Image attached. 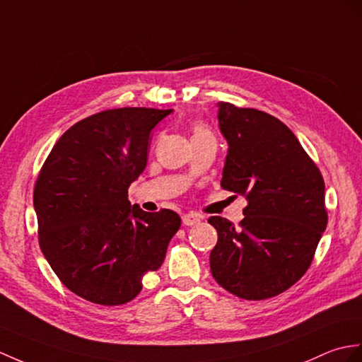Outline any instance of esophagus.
<instances>
[{"mask_svg": "<svg viewBox=\"0 0 362 362\" xmlns=\"http://www.w3.org/2000/svg\"><path fill=\"white\" fill-rule=\"evenodd\" d=\"M182 222L185 226H194V225L200 223V217L197 214H185L182 217Z\"/></svg>", "mask_w": 362, "mask_h": 362, "instance_id": "1", "label": "esophagus"}]
</instances>
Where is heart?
<instances>
[{
	"label": "heart",
	"mask_w": 362,
	"mask_h": 362,
	"mask_svg": "<svg viewBox=\"0 0 362 362\" xmlns=\"http://www.w3.org/2000/svg\"><path fill=\"white\" fill-rule=\"evenodd\" d=\"M199 136H213L206 126L204 124H196L194 128H192V137H199Z\"/></svg>",
	"instance_id": "b5f03b06"
}]
</instances>
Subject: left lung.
Returning <instances> with one entry per match:
<instances>
[{
    "instance_id": "left-lung-1",
    "label": "left lung",
    "mask_w": 362,
    "mask_h": 362,
    "mask_svg": "<svg viewBox=\"0 0 362 362\" xmlns=\"http://www.w3.org/2000/svg\"><path fill=\"white\" fill-rule=\"evenodd\" d=\"M228 141L221 187L248 200L234 226L219 216L209 255L216 282L242 299L281 295L308 270L327 226L325 185L287 126L253 107L219 103Z\"/></svg>"
}]
</instances>
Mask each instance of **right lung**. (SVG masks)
<instances>
[{
  "instance_id": "obj_1",
  "label": "right lung",
  "mask_w": 362,
  "mask_h": 362,
  "mask_svg": "<svg viewBox=\"0 0 362 362\" xmlns=\"http://www.w3.org/2000/svg\"><path fill=\"white\" fill-rule=\"evenodd\" d=\"M171 109L119 107L80 120L58 139L33 188L38 242L75 295L122 305L163 264L180 228L171 209L146 213L128 188L148 160L149 134Z\"/></svg>"
}]
</instances>
